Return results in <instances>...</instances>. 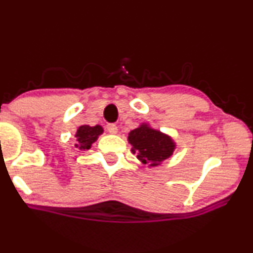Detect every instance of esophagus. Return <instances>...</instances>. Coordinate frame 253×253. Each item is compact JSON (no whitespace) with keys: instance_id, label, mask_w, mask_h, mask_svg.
Instances as JSON below:
<instances>
[{"instance_id":"34e87169","label":"esophagus","mask_w":253,"mask_h":253,"mask_svg":"<svg viewBox=\"0 0 253 253\" xmlns=\"http://www.w3.org/2000/svg\"><path fill=\"white\" fill-rule=\"evenodd\" d=\"M107 130L112 134H117L118 133V126L115 124H108L107 125Z\"/></svg>"}]
</instances>
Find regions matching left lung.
Listing matches in <instances>:
<instances>
[{"label": "left lung", "instance_id": "8db88e82", "mask_svg": "<svg viewBox=\"0 0 253 253\" xmlns=\"http://www.w3.org/2000/svg\"><path fill=\"white\" fill-rule=\"evenodd\" d=\"M128 141L136 158L144 164H150V167L159 165L171 157L175 150V143L169 135L151 128L145 124L130 130Z\"/></svg>", "mask_w": 253, "mask_h": 253}]
</instances>
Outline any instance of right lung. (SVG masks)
I'll list each match as a JSON object with an SVG mask.
<instances>
[{"label":"right lung","instance_id":"add662e5","mask_svg":"<svg viewBox=\"0 0 253 253\" xmlns=\"http://www.w3.org/2000/svg\"><path fill=\"white\" fill-rule=\"evenodd\" d=\"M102 132L103 128L101 126H98V125L94 127L88 126V125H83V126H81L80 128L77 129V143L75 144V147H77V149L80 150L90 149L91 144L97 140L98 135L102 134Z\"/></svg>","mask_w":253,"mask_h":253}]
</instances>
